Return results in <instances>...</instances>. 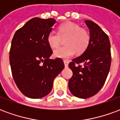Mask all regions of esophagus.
<instances>
[{"label":"esophagus","mask_w":120,"mask_h":120,"mask_svg":"<svg viewBox=\"0 0 120 120\" xmlns=\"http://www.w3.org/2000/svg\"><path fill=\"white\" fill-rule=\"evenodd\" d=\"M64 65H65V68L68 67V64H69V62L67 60H64Z\"/></svg>","instance_id":"obj_1"}]
</instances>
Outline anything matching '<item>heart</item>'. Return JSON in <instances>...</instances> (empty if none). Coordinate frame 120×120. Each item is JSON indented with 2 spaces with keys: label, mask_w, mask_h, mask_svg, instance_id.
<instances>
[{
  "label": "heart",
  "mask_w": 120,
  "mask_h": 120,
  "mask_svg": "<svg viewBox=\"0 0 120 120\" xmlns=\"http://www.w3.org/2000/svg\"><path fill=\"white\" fill-rule=\"evenodd\" d=\"M65 46L55 49L53 55L62 59H69L75 55L85 52L90 43L89 32L77 24L71 22L60 25L57 33L50 32L47 36V42L50 47L54 49L60 45L62 39H65Z\"/></svg>",
  "instance_id": "b5f03b06"
}]
</instances>
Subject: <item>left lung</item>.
Masks as SVG:
<instances>
[{
	"label": "left lung",
	"instance_id": "left-lung-1",
	"mask_svg": "<svg viewBox=\"0 0 120 120\" xmlns=\"http://www.w3.org/2000/svg\"><path fill=\"white\" fill-rule=\"evenodd\" d=\"M89 29L90 43L82 55L72 60L69 67L73 76L69 89L76 97L88 98L99 92L105 82L111 62V44L107 34L90 20H86ZM84 63V66L79 65Z\"/></svg>",
	"mask_w": 120,
	"mask_h": 120
}]
</instances>
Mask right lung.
<instances>
[{
  "instance_id": "add662e5",
  "label": "right lung",
  "mask_w": 120,
  "mask_h": 120,
  "mask_svg": "<svg viewBox=\"0 0 120 120\" xmlns=\"http://www.w3.org/2000/svg\"><path fill=\"white\" fill-rule=\"evenodd\" d=\"M56 21L54 19L30 20L15 32L9 51L13 78L22 93L30 98L47 95L55 77L64 69L60 58L49 59L52 51L47 36Z\"/></svg>"
}]
</instances>
